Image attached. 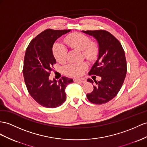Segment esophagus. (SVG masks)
<instances>
[{
  "mask_svg": "<svg viewBox=\"0 0 147 147\" xmlns=\"http://www.w3.org/2000/svg\"><path fill=\"white\" fill-rule=\"evenodd\" d=\"M74 82H81V83H85L86 82V80L84 78H75L74 79Z\"/></svg>",
  "mask_w": 147,
  "mask_h": 147,
  "instance_id": "1",
  "label": "esophagus"
}]
</instances>
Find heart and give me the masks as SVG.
Returning <instances> with one entry per match:
<instances>
[{
    "label": "heart",
    "instance_id": "obj_1",
    "mask_svg": "<svg viewBox=\"0 0 147 147\" xmlns=\"http://www.w3.org/2000/svg\"><path fill=\"white\" fill-rule=\"evenodd\" d=\"M65 42L71 48L81 51L82 57L88 61H92L97 56L99 48L87 35L76 32L70 34L65 38ZM67 50L63 45L55 43L53 47V54L57 61L63 63L66 60ZM87 65L83 61L69 63L63 67L64 73L70 76H80L86 69Z\"/></svg>",
    "mask_w": 147,
    "mask_h": 147
}]
</instances>
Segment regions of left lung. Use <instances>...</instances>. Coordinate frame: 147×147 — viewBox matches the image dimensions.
<instances>
[{"label":"left lung","mask_w":147,"mask_h":147,"mask_svg":"<svg viewBox=\"0 0 147 147\" xmlns=\"http://www.w3.org/2000/svg\"><path fill=\"white\" fill-rule=\"evenodd\" d=\"M93 36L98 41V58L89 72V75L100 76L92 92L86 94L90 102L96 104L107 103L117 94L127 74V62L120 41L111 33L104 30L82 31ZM88 82L93 84L91 79Z\"/></svg>","instance_id":"obj_1"}]
</instances>
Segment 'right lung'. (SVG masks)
<instances>
[{
	"mask_svg": "<svg viewBox=\"0 0 147 147\" xmlns=\"http://www.w3.org/2000/svg\"><path fill=\"white\" fill-rule=\"evenodd\" d=\"M70 30L47 29L34 38L26 50L23 74L28 91L41 106L55 108L62 105L66 99L65 88L73 82L72 79L62 77L58 81L49 80L56 64L52 47L59 37Z\"/></svg>",
	"mask_w": 147,
	"mask_h": 147,
	"instance_id": "add662e5",
	"label": "right lung"
}]
</instances>
